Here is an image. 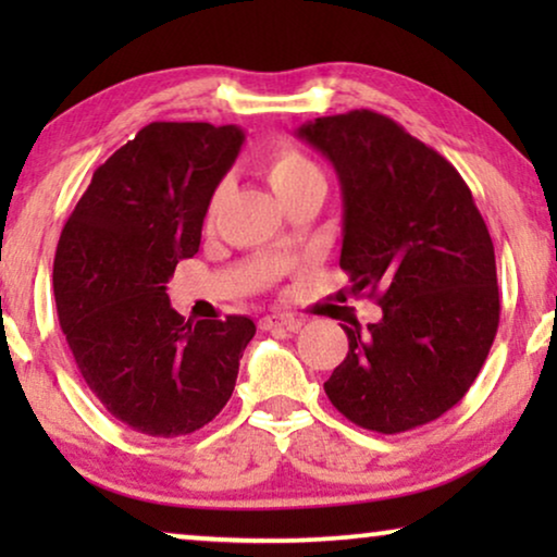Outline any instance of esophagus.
I'll return each mask as SVG.
<instances>
[{"label": "esophagus", "instance_id": "obj_1", "mask_svg": "<svg viewBox=\"0 0 557 557\" xmlns=\"http://www.w3.org/2000/svg\"><path fill=\"white\" fill-rule=\"evenodd\" d=\"M258 324H261V330H278V326H284L288 332L301 330V319L288 314H265Z\"/></svg>", "mask_w": 557, "mask_h": 557}]
</instances>
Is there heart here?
<instances>
[{
	"instance_id": "obj_1",
	"label": "heart",
	"mask_w": 557,
	"mask_h": 557,
	"mask_svg": "<svg viewBox=\"0 0 557 557\" xmlns=\"http://www.w3.org/2000/svg\"><path fill=\"white\" fill-rule=\"evenodd\" d=\"M258 170H261L263 180L269 182V187L276 193L278 200H284L296 189L311 185V182H324L319 166L311 162L307 154H301L299 149L292 147V144H276L265 154L258 159ZM225 197V185H218L208 197V205H205V225H212L218 218L220 205H223Z\"/></svg>"
}]
</instances>
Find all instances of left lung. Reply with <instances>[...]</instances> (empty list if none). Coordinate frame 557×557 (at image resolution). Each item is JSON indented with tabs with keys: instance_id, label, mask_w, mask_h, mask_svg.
<instances>
[{
	"instance_id": "8db88e82",
	"label": "left lung",
	"mask_w": 557,
	"mask_h": 557,
	"mask_svg": "<svg viewBox=\"0 0 557 557\" xmlns=\"http://www.w3.org/2000/svg\"><path fill=\"white\" fill-rule=\"evenodd\" d=\"M337 170L342 271L383 319L342 326L349 352L324 383L347 421L403 433L459 403L499 326L494 246L454 164L383 113L357 109L299 128Z\"/></svg>"
}]
</instances>
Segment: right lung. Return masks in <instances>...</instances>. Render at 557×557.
Here are the masks:
<instances>
[{
  "instance_id": "obj_1",
  "label": "right lung",
  "mask_w": 557,
  "mask_h": 557,
  "mask_svg": "<svg viewBox=\"0 0 557 557\" xmlns=\"http://www.w3.org/2000/svg\"><path fill=\"white\" fill-rule=\"evenodd\" d=\"M238 126L154 121L113 151L60 233L52 292L90 393L128 429L187 436L231 400L248 317L185 322L166 281L200 248L205 205L238 157Z\"/></svg>"
}]
</instances>
